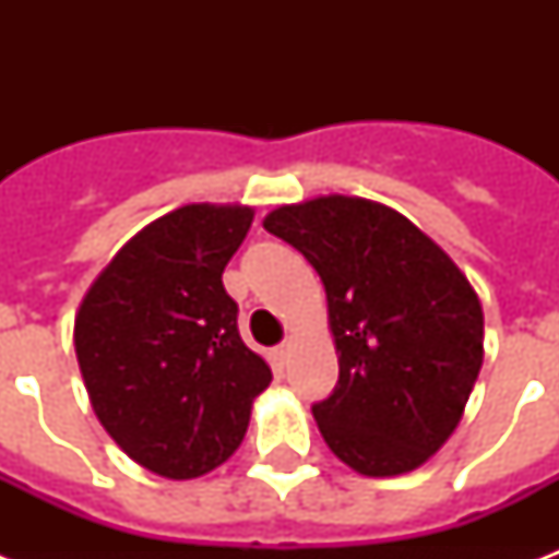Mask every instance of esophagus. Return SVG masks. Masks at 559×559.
Returning <instances> with one entry per match:
<instances>
[{"label":"esophagus","instance_id":"esophagus-1","mask_svg":"<svg viewBox=\"0 0 559 559\" xmlns=\"http://www.w3.org/2000/svg\"><path fill=\"white\" fill-rule=\"evenodd\" d=\"M272 357H275V362H278V366H284L289 357V342H284V345H278V348L272 350Z\"/></svg>","mask_w":559,"mask_h":559}]
</instances>
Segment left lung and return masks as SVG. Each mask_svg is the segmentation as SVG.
I'll use <instances>...</instances> for the list:
<instances>
[{
    "instance_id": "1",
    "label": "left lung",
    "mask_w": 559,
    "mask_h": 559,
    "mask_svg": "<svg viewBox=\"0 0 559 559\" xmlns=\"http://www.w3.org/2000/svg\"><path fill=\"white\" fill-rule=\"evenodd\" d=\"M328 293L340 382L313 417L362 476L412 473L455 432L485 359V313L467 275L400 211L316 197L263 217Z\"/></svg>"
}]
</instances>
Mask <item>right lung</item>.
<instances>
[{"instance_id":"add662e5","label":"right lung","mask_w":559,"mask_h":559,"mask_svg":"<svg viewBox=\"0 0 559 559\" xmlns=\"http://www.w3.org/2000/svg\"><path fill=\"white\" fill-rule=\"evenodd\" d=\"M252 217L249 205L191 202L153 219L74 316V354L100 426L156 476L186 481L219 467L272 382L223 287Z\"/></svg>"}]
</instances>
